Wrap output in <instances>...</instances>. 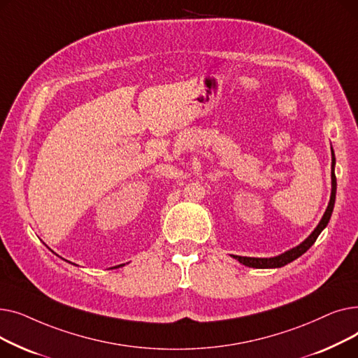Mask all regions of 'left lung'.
I'll return each instance as SVG.
<instances>
[{
  "label": "left lung",
  "mask_w": 358,
  "mask_h": 358,
  "mask_svg": "<svg viewBox=\"0 0 358 358\" xmlns=\"http://www.w3.org/2000/svg\"><path fill=\"white\" fill-rule=\"evenodd\" d=\"M331 155H332V164H331V197H329V203L328 208L322 216V219L319 220L317 227L312 231V234L303 241L300 242L297 247L280 254L277 257H271V258H255V257H241V255H231L235 259H238L241 264L251 267V268H280L285 267L289 262L294 261L296 258H299L302 254H305L316 241V238L321 235V232L327 228V224L331 219V215L334 212V204H335V194H336V178H335V154L334 149L331 148Z\"/></svg>",
  "instance_id": "1"
}]
</instances>
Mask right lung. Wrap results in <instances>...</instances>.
Instances as JSON below:
<instances>
[{
	"label": "right lung",
	"instance_id": "obj_1",
	"mask_svg": "<svg viewBox=\"0 0 358 358\" xmlns=\"http://www.w3.org/2000/svg\"><path fill=\"white\" fill-rule=\"evenodd\" d=\"M122 266H124V264H122ZM122 266H117V267H122Z\"/></svg>",
	"mask_w": 358,
	"mask_h": 358
}]
</instances>
